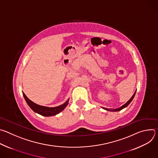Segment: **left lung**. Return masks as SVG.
I'll use <instances>...</instances> for the list:
<instances>
[{
    "mask_svg": "<svg viewBox=\"0 0 158 158\" xmlns=\"http://www.w3.org/2000/svg\"><path fill=\"white\" fill-rule=\"evenodd\" d=\"M136 91H135V93H134V94L132 95V96L131 97V98L126 104H124V105H123L122 106H121V107H119V108H117V109H107V108H105V107H102V108H103L104 109H105V110H109V111H114V112H116V111H119V110H122L123 109L126 107L131 103V102L132 101V99H133V98H134V97L135 94H136Z\"/></svg>",
    "mask_w": 158,
    "mask_h": 158,
    "instance_id": "left-lung-1",
    "label": "left lung"
}]
</instances>
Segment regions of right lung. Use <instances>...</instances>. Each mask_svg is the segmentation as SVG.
I'll return each mask as SVG.
<instances>
[{"mask_svg":"<svg viewBox=\"0 0 158 158\" xmlns=\"http://www.w3.org/2000/svg\"><path fill=\"white\" fill-rule=\"evenodd\" d=\"M22 94H23L24 98L26 102L27 103L29 106L32 109V110H34L35 112H36V113L40 114L41 116H46V117L55 116L60 113L61 111H62L65 108L67 104H68L69 100V99H68L67 101H66V102H65L63 104L60 105L59 106L49 107L43 106H40L39 104H37L34 102H32V101H31L23 92H22Z\"/></svg>","mask_w":158,"mask_h":158,"instance_id":"right-lung-1","label":"right lung"}]
</instances>
